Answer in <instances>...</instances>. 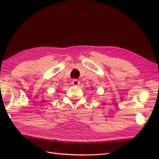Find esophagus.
<instances>
[{"label": "esophagus", "instance_id": "1", "mask_svg": "<svg viewBox=\"0 0 159 159\" xmlns=\"http://www.w3.org/2000/svg\"><path fill=\"white\" fill-rule=\"evenodd\" d=\"M79 84H80V81L78 80L74 79V80H73V81H72V84L75 86H78L79 85Z\"/></svg>", "mask_w": 159, "mask_h": 159}]
</instances>
